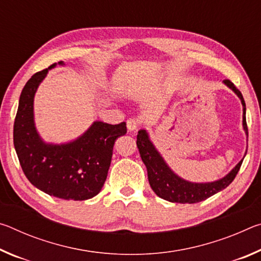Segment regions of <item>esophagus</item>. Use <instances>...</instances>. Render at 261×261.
Listing matches in <instances>:
<instances>
[{
	"instance_id": "obj_1",
	"label": "esophagus",
	"mask_w": 261,
	"mask_h": 261,
	"mask_svg": "<svg viewBox=\"0 0 261 261\" xmlns=\"http://www.w3.org/2000/svg\"><path fill=\"white\" fill-rule=\"evenodd\" d=\"M126 127H127V130L131 131V132L137 131L139 129L138 120H136V118H129V120L126 121Z\"/></svg>"
}]
</instances>
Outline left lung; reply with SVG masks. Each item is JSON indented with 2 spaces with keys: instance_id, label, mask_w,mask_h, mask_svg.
<instances>
[{
  "instance_id": "obj_1",
  "label": "left lung",
  "mask_w": 261,
  "mask_h": 261,
  "mask_svg": "<svg viewBox=\"0 0 261 261\" xmlns=\"http://www.w3.org/2000/svg\"><path fill=\"white\" fill-rule=\"evenodd\" d=\"M223 83L224 85H227L230 90L235 92V94L241 99L243 106V129H244L247 136L245 101L243 99L241 92L237 90L236 86L229 79L223 81ZM137 147L139 149L141 160L146 166L148 182L153 191L162 199L170 202H179V204H194V202L202 201L212 197L213 194L222 191L236 177L238 170L242 166V162L244 160V158H243L232 168L230 173L218 180L207 183H192L179 177L178 175H176L170 169V167L166 163L165 159L161 156V154L159 153L151 139H149L148 132L146 130L141 129L138 131Z\"/></svg>"
}]
</instances>
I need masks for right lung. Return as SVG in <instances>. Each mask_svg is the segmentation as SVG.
Instances as JSON below:
<instances>
[{
	"mask_svg": "<svg viewBox=\"0 0 261 261\" xmlns=\"http://www.w3.org/2000/svg\"><path fill=\"white\" fill-rule=\"evenodd\" d=\"M59 65H64L59 62ZM48 69L34 73L21 91L14 124V145L28 179L49 196L86 200L96 196L107 178L113 147L126 134V124L93 122L77 139L64 144L43 141L34 124L33 102Z\"/></svg>",
	"mask_w": 261,
	"mask_h": 261,
	"instance_id": "right-lung-1",
	"label": "right lung"
}]
</instances>
